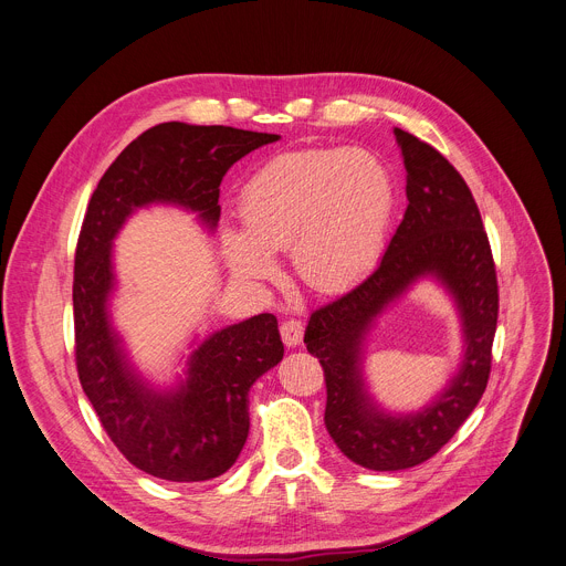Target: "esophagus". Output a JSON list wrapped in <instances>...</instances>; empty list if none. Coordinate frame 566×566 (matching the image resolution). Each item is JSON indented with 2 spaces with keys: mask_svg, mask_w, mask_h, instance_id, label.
I'll return each instance as SVG.
<instances>
[{
  "mask_svg": "<svg viewBox=\"0 0 566 566\" xmlns=\"http://www.w3.org/2000/svg\"><path fill=\"white\" fill-rule=\"evenodd\" d=\"M281 337L285 346H298L303 339V326L296 319H287L281 324Z\"/></svg>",
  "mask_w": 566,
  "mask_h": 566,
  "instance_id": "obj_1",
  "label": "esophagus"
}]
</instances>
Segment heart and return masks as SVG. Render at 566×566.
Segmentation results:
<instances>
[{"label": "heart", "mask_w": 566, "mask_h": 566, "mask_svg": "<svg viewBox=\"0 0 566 566\" xmlns=\"http://www.w3.org/2000/svg\"><path fill=\"white\" fill-rule=\"evenodd\" d=\"M395 188L385 165L363 149H298L260 165L240 195L244 229L222 227L231 274L265 281L274 253L290 251L298 279L344 292L367 276L385 247Z\"/></svg>", "instance_id": "heart-1"}]
</instances>
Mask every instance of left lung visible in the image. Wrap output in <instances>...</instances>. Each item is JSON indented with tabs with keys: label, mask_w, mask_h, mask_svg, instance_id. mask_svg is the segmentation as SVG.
Wrapping results in <instances>:
<instances>
[{
	"label": "left lung",
	"mask_w": 566,
	"mask_h": 566,
	"mask_svg": "<svg viewBox=\"0 0 566 566\" xmlns=\"http://www.w3.org/2000/svg\"><path fill=\"white\" fill-rule=\"evenodd\" d=\"M395 136L406 165L403 220L376 272L315 311L303 335L324 367L328 434L346 458L374 471L421 464L453 438L488 387L499 319L494 258L471 190L438 149L403 128H395ZM421 277H434L452 294L465 354L428 407L395 416L366 392L364 339L375 319Z\"/></svg>",
	"instance_id": "8db88e82"
}]
</instances>
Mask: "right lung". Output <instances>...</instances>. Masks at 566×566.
<instances>
[{
    "label": "right lung",
    "mask_w": 566,
    "mask_h": 566,
    "mask_svg": "<svg viewBox=\"0 0 566 566\" xmlns=\"http://www.w3.org/2000/svg\"><path fill=\"white\" fill-rule=\"evenodd\" d=\"M276 140L233 126H151L106 169L85 210L72 287L78 380L119 453L163 481H210L233 467L249 434V389L283 360V342L274 315H255L197 344L174 387L149 385L111 324L113 240L151 203L197 212L212 231L229 167Z\"/></svg>",
    "instance_id": "1"
}]
</instances>
